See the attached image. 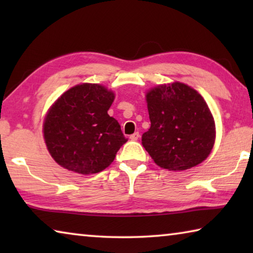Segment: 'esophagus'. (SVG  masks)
<instances>
[{
	"label": "esophagus",
	"instance_id": "esophagus-1",
	"mask_svg": "<svg viewBox=\"0 0 253 253\" xmlns=\"http://www.w3.org/2000/svg\"><path fill=\"white\" fill-rule=\"evenodd\" d=\"M129 138L131 139V140H137L139 138V132H134V134H131L130 136H129Z\"/></svg>",
	"mask_w": 253,
	"mask_h": 253
}]
</instances>
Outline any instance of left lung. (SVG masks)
Wrapping results in <instances>:
<instances>
[{
  "instance_id": "obj_1",
  "label": "left lung",
  "mask_w": 253,
  "mask_h": 253,
  "mask_svg": "<svg viewBox=\"0 0 253 253\" xmlns=\"http://www.w3.org/2000/svg\"><path fill=\"white\" fill-rule=\"evenodd\" d=\"M151 128L142 144L160 168L184 170L211 153L215 124L203 97L182 83L161 84L146 95Z\"/></svg>"
}]
</instances>
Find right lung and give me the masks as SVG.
<instances>
[{
  "instance_id": "obj_1",
  "label": "right lung",
  "mask_w": 253,
  "mask_h": 253,
  "mask_svg": "<svg viewBox=\"0 0 253 253\" xmlns=\"http://www.w3.org/2000/svg\"><path fill=\"white\" fill-rule=\"evenodd\" d=\"M113 91L81 84L63 92L50 107L43 124L46 148L60 166L88 175L104 170L127 142L108 109Z\"/></svg>"
}]
</instances>
